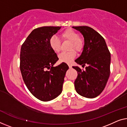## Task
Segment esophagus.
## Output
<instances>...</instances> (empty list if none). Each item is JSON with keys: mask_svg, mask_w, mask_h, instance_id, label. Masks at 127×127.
Masks as SVG:
<instances>
[{"mask_svg": "<svg viewBox=\"0 0 127 127\" xmlns=\"http://www.w3.org/2000/svg\"><path fill=\"white\" fill-rule=\"evenodd\" d=\"M68 65L69 68H72V65H71V64H68Z\"/></svg>", "mask_w": 127, "mask_h": 127, "instance_id": "esophagus-1", "label": "esophagus"}]
</instances>
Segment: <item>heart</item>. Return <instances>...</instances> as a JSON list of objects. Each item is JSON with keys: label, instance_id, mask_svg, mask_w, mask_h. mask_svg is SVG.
I'll return each mask as SVG.
<instances>
[{"label": "heart", "instance_id": "obj_1", "mask_svg": "<svg viewBox=\"0 0 127 127\" xmlns=\"http://www.w3.org/2000/svg\"><path fill=\"white\" fill-rule=\"evenodd\" d=\"M62 37L64 40L71 42L70 50L74 49L76 51H80L84 46L83 40L79 37V35L76 32L72 30L68 29L62 33ZM50 45L52 50L55 52L58 53L60 51V40L56 36H52L50 39ZM76 56V53L74 51H71L68 52H62L59 55V59L61 62L70 63Z\"/></svg>", "mask_w": 127, "mask_h": 127}]
</instances>
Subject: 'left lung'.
<instances>
[{
    "label": "left lung",
    "mask_w": 127,
    "mask_h": 127,
    "mask_svg": "<svg viewBox=\"0 0 127 127\" xmlns=\"http://www.w3.org/2000/svg\"><path fill=\"white\" fill-rule=\"evenodd\" d=\"M82 34L84 45L80 56L75 60L82 67L73 66L76 70L75 81L76 91L87 98H95L104 90L110 75L111 54L104 39L93 28L88 26L72 27Z\"/></svg>",
    "instance_id": "1"
}]
</instances>
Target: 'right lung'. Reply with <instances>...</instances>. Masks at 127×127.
Here are the masks:
<instances>
[{"mask_svg": "<svg viewBox=\"0 0 127 127\" xmlns=\"http://www.w3.org/2000/svg\"><path fill=\"white\" fill-rule=\"evenodd\" d=\"M60 28L52 26L36 28L20 50V68L24 82L30 92L43 101H50L60 95L69 68L63 62L54 67L59 58L50 46V39Z\"/></svg>", "mask_w": 127, "mask_h": 127, "instance_id": "obj_1", "label": "right lung"}]
</instances>
